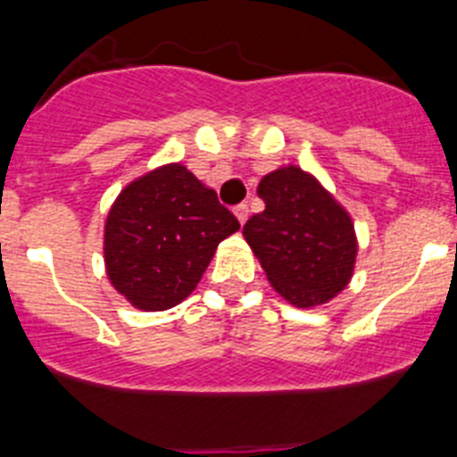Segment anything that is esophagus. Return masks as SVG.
Wrapping results in <instances>:
<instances>
[{"instance_id":"esophagus-1","label":"esophagus","mask_w":457,"mask_h":457,"mask_svg":"<svg viewBox=\"0 0 457 457\" xmlns=\"http://www.w3.org/2000/svg\"><path fill=\"white\" fill-rule=\"evenodd\" d=\"M233 212H236V217H237V221H240V224H245V221H247V217H249L247 204L236 205V210H233Z\"/></svg>"}]
</instances>
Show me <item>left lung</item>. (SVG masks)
<instances>
[{"mask_svg": "<svg viewBox=\"0 0 457 457\" xmlns=\"http://www.w3.org/2000/svg\"><path fill=\"white\" fill-rule=\"evenodd\" d=\"M258 196L265 210L245 224L242 236L272 288L300 309L337 297L357 258L354 224L345 208L295 164L263 176Z\"/></svg>", "mask_w": 457, "mask_h": 457, "instance_id": "8db88e82", "label": "left lung"}]
</instances>
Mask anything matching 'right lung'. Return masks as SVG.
<instances>
[{
	"mask_svg": "<svg viewBox=\"0 0 457 457\" xmlns=\"http://www.w3.org/2000/svg\"><path fill=\"white\" fill-rule=\"evenodd\" d=\"M240 228L183 164H164L132 180L104 221V268L125 300L164 311L196 288L224 237Z\"/></svg>",
	"mask_w": 457,
	"mask_h": 457,
	"instance_id": "1",
	"label": "right lung"
}]
</instances>
